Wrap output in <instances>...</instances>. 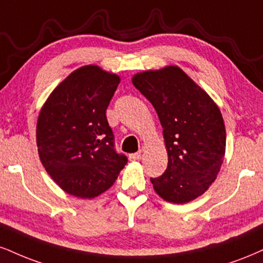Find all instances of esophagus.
Masks as SVG:
<instances>
[{
  "mask_svg": "<svg viewBox=\"0 0 263 263\" xmlns=\"http://www.w3.org/2000/svg\"><path fill=\"white\" fill-rule=\"evenodd\" d=\"M128 158H129V160H134V162H136V160H140L141 158H142V156H141V152L140 153H132V154H129L128 156Z\"/></svg>",
  "mask_w": 263,
  "mask_h": 263,
  "instance_id": "obj_1",
  "label": "esophagus"
}]
</instances>
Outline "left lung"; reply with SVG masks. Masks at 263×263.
<instances>
[{
	"mask_svg": "<svg viewBox=\"0 0 263 263\" xmlns=\"http://www.w3.org/2000/svg\"><path fill=\"white\" fill-rule=\"evenodd\" d=\"M132 83L151 101L163 127L167 167L151 178L160 197L186 203L214 181L226 153V127L218 106L181 68L136 74Z\"/></svg>",
	"mask_w": 263,
	"mask_h": 263,
	"instance_id": "8db88e82",
	"label": "left lung"
}]
</instances>
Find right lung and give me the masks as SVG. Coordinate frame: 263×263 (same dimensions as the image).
Here are the masks:
<instances>
[{
  "label": "right lung",
  "instance_id": "right-lung-1",
  "mask_svg": "<svg viewBox=\"0 0 263 263\" xmlns=\"http://www.w3.org/2000/svg\"><path fill=\"white\" fill-rule=\"evenodd\" d=\"M120 78L83 66L61 82L44 104L36 123L41 163L62 190L90 198L118 179L127 157L115 149L106 109Z\"/></svg>",
  "mask_w": 263,
  "mask_h": 263
}]
</instances>
